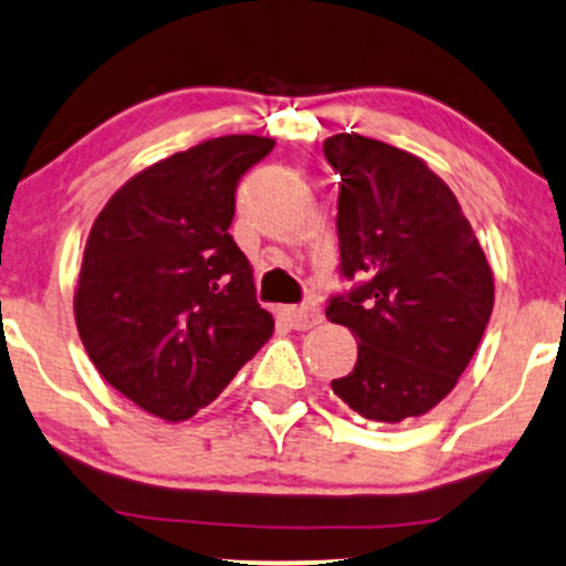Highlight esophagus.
<instances>
[{
    "label": "esophagus",
    "instance_id": "34e87169",
    "mask_svg": "<svg viewBox=\"0 0 566 566\" xmlns=\"http://www.w3.org/2000/svg\"><path fill=\"white\" fill-rule=\"evenodd\" d=\"M285 317L291 319V325H294L296 331H310V327L323 323V310H319L317 302H306L298 306H289V310H285Z\"/></svg>",
    "mask_w": 566,
    "mask_h": 566
}]
</instances>
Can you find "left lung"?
Instances as JSON below:
<instances>
[{
  "instance_id": "1",
  "label": "left lung",
  "mask_w": 566,
  "mask_h": 566,
  "mask_svg": "<svg viewBox=\"0 0 566 566\" xmlns=\"http://www.w3.org/2000/svg\"><path fill=\"white\" fill-rule=\"evenodd\" d=\"M325 159L340 176V275L359 283L325 315L359 340L333 394L373 422L441 403L470 365L493 312V272L470 220L424 159L338 134Z\"/></svg>"
}]
</instances>
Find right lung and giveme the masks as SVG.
Instances as JSON below:
<instances>
[{
	"label": "right lung",
	"mask_w": 566,
	"mask_h": 566,
	"mask_svg": "<svg viewBox=\"0 0 566 566\" xmlns=\"http://www.w3.org/2000/svg\"><path fill=\"white\" fill-rule=\"evenodd\" d=\"M272 146L220 136L159 159L91 226L75 325L102 378L159 420L184 422L212 403L272 336L228 233L235 186Z\"/></svg>",
	"instance_id": "right-lung-1"
}]
</instances>
